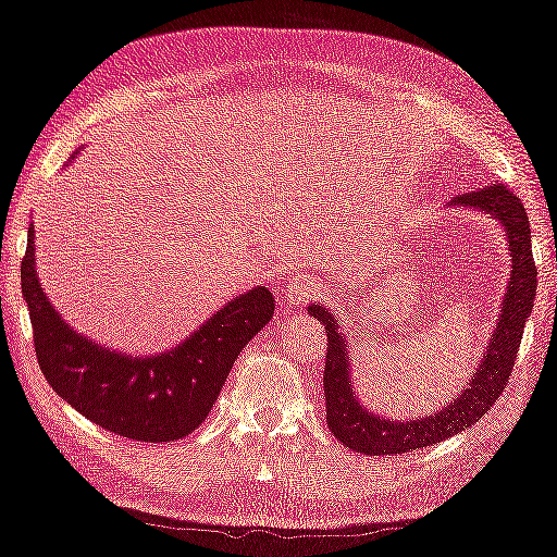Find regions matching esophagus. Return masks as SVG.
Here are the masks:
<instances>
[{"label":"esophagus","mask_w":557,"mask_h":557,"mask_svg":"<svg viewBox=\"0 0 557 557\" xmlns=\"http://www.w3.org/2000/svg\"><path fill=\"white\" fill-rule=\"evenodd\" d=\"M314 289H318V282L310 275H297L287 282L285 287V302L289 307H302L305 302L312 300Z\"/></svg>","instance_id":"1"}]
</instances>
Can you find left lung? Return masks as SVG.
I'll return each mask as SVG.
<instances>
[{"label": "left lung", "mask_w": 557, "mask_h": 557, "mask_svg": "<svg viewBox=\"0 0 557 557\" xmlns=\"http://www.w3.org/2000/svg\"><path fill=\"white\" fill-rule=\"evenodd\" d=\"M450 205L491 214L497 225L503 227L512 257L508 289L503 295L491 343L485 347L478 370L470 375L468 387L458 389L450 405L414 420L380 418V414L364 408L352 389V355L343 330L337 327L335 314L320 302L307 307V314L320 320L327 332V360L325 375H322V383H325L327 428L339 443L355 453L400 455L458 435L462 430L475 425L493 408L510 380L522 339V327H525L530 312H533L537 287L528 212L520 199L505 185H487L483 189H475V193H465L455 197Z\"/></svg>", "instance_id": "obj_1"}]
</instances>
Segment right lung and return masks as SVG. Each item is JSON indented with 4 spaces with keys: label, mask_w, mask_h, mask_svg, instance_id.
Here are the masks:
<instances>
[{
    "label": "right lung",
    "mask_w": 557,
    "mask_h": 557,
    "mask_svg": "<svg viewBox=\"0 0 557 557\" xmlns=\"http://www.w3.org/2000/svg\"><path fill=\"white\" fill-rule=\"evenodd\" d=\"M35 350L47 383L95 425L139 443H172L202 425L243 347L275 314V297L257 285L232 297L177 347L127 355L97 345L47 300L35 268V227L22 260Z\"/></svg>",
    "instance_id": "obj_1"
}]
</instances>
